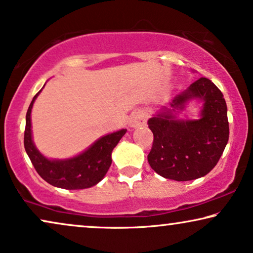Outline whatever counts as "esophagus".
Here are the masks:
<instances>
[{
    "instance_id": "34e87169",
    "label": "esophagus",
    "mask_w": 253,
    "mask_h": 253,
    "mask_svg": "<svg viewBox=\"0 0 253 253\" xmlns=\"http://www.w3.org/2000/svg\"><path fill=\"white\" fill-rule=\"evenodd\" d=\"M129 124H130V126H132V127L145 126V124H146V117H145L143 113H139V112L133 113L130 117Z\"/></svg>"
}]
</instances>
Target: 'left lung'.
<instances>
[{
  "instance_id": "obj_1",
  "label": "left lung",
  "mask_w": 253,
  "mask_h": 253,
  "mask_svg": "<svg viewBox=\"0 0 253 253\" xmlns=\"http://www.w3.org/2000/svg\"><path fill=\"white\" fill-rule=\"evenodd\" d=\"M191 98L204 101L200 120L178 121L166 113L147 122L154 136L148 164L165 178L191 181L207 175L220 160L229 139L226 100L214 83L199 78L176 96L171 106L183 108Z\"/></svg>"
}]
</instances>
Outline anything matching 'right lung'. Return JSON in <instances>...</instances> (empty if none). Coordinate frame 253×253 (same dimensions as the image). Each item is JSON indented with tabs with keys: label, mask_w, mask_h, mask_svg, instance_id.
Listing matches in <instances>:
<instances>
[{
	"label": "right lung",
	"mask_w": 253,
	"mask_h": 253,
	"mask_svg": "<svg viewBox=\"0 0 253 253\" xmlns=\"http://www.w3.org/2000/svg\"><path fill=\"white\" fill-rule=\"evenodd\" d=\"M40 92L31 102L26 113L24 146L34 169L44 181L57 188L78 190L91 188L103 178L112 165V152L126 130L107 134L96 140L87 151L69 160H48L40 154L32 141L31 134V109Z\"/></svg>",
	"instance_id": "1"
}]
</instances>
